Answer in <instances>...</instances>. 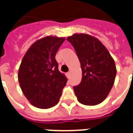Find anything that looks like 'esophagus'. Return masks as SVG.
Wrapping results in <instances>:
<instances>
[{
    "label": "esophagus",
    "instance_id": "34e87169",
    "mask_svg": "<svg viewBox=\"0 0 133 133\" xmlns=\"http://www.w3.org/2000/svg\"><path fill=\"white\" fill-rule=\"evenodd\" d=\"M66 76H67L68 78H70V77H71V73H70V72H68L67 74H66Z\"/></svg>",
    "mask_w": 133,
    "mask_h": 133
}]
</instances>
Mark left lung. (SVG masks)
I'll use <instances>...</instances> for the list:
<instances>
[{"label":"left lung","mask_w":133,"mask_h":133,"mask_svg":"<svg viewBox=\"0 0 133 133\" xmlns=\"http://www.w3.org/2000/svg\"><path fill=\"white\" fill-rule=\"evenodd\" d=\"M66 39L75 48L82 69L81 83L74 87L78 101L86 105L100 104L115 83V60L105 46L93 36L76 33Z\"/></svg>","instance_id":"obj_1"}]
</instances>
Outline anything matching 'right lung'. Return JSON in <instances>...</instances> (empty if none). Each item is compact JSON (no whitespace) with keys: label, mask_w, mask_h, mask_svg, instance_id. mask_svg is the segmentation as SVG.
<instances>
[{"label":"right lung","mask_w":133,"mask_h":133,"mask_svg":"<svg viewBox=\"0 0 133 133\" xmlns=\"http://www.w3.org/2000/svg\"><path fill=\"white\" fill-rule=\"evenodd\" d=\"M64 37L47 36L32 44L23 57L18 80L28 101L38 108L57 105L67 78L58 70L55 57Z\"/></svg>","instance_id":"1"}]
</instances>
